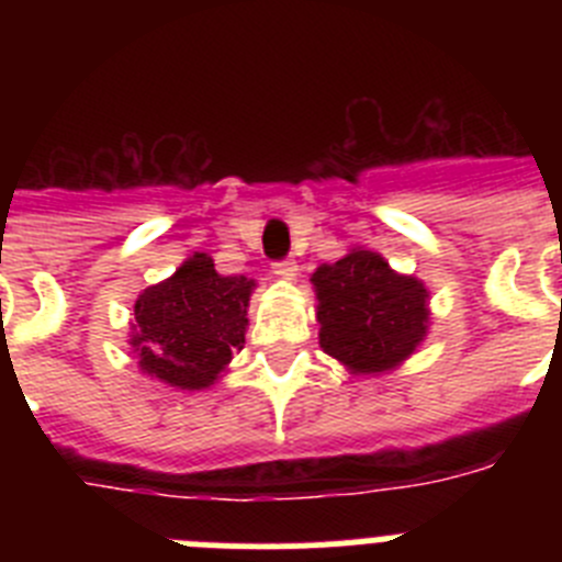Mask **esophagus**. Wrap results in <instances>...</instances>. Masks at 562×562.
<instances>
[{
	"label": "esophagus",
	"mask_w": 562,
	"mask_h": 562,
	"mask_svg": "<svg viewBox=\"0 0 562 562\" xmlns=\"http://www.w3.org/2000/svg\"><path fill=\"white\" fill-rule=\"evenodd\" d=\"M272 272H276L278 278H295L297 261L295 258H281V261H276V265H272Z\"/></svg>",
	"instance_id": "1"
}]
</instances>
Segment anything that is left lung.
I'll use <instances>...</instances> for the list:
<instances>
[{
  "label": "left lung",
  "instance_id": "1",
  "mask_svg": "<svg viewBox=\"0 0 562 562\" xmlns=\"http://www.w3.org/2000/svg\"><path fill=\"white\" fill-rule=\"evenodd\" d=\"M312 284L321 346L351 371L394 369L428 329V290L416 278L396 276L371 250H351L317 267Z\"/></svg>",
  "mask_w": 562,
  "mask_h": 562
}]
</instances>
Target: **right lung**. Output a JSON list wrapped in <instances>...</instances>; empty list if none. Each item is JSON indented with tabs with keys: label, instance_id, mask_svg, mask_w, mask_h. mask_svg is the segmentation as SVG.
Instances as JSON below:
<instances>
[{
	"label": "right lung",
	"instance_id": "obj_1",
	"mask_svg": "<svg viewBox=\"0 0 562 562\" xmlns=\"http://www.w3.org/2000/svg\"><path fill=\"white\" fill-rule=\"evenodd\" d=\"M252 286L245 276H220L205 252L148 286L134 304L140 369L177 389H207L245 342Z\"/></svg>",
	"mask_w": 562,
	"mask_h": 562
}]
</instances>
